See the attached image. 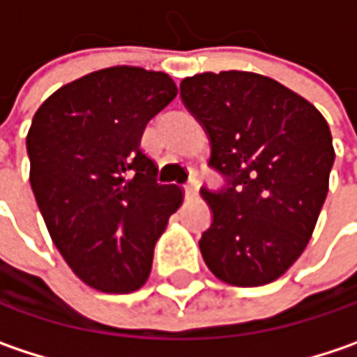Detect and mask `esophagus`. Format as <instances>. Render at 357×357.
<instances>
[{
	"instance_id": "esophagus-1",
	"label": "esophagus",
	"mask_w": 357,
	"mask_h": 357,
	"mask_svg": "<svg viewBox=\"0 0 357 357\" xmlns=\"http://www.w3.org/2000/svg\"><path fill=\"white\" fill-rule=\"evenodd\" d=\"M197 192H199V185H197V181H191L189 185H185V197H187V199H195V197H197Z\"/></svg>"
}]
</instances>
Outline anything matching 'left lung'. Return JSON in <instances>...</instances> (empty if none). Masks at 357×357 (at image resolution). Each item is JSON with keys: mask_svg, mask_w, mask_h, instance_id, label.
<instances>
[{"mask_svg": "<svg viewBox=\"0 0 357 357\" xmlns=\"http://www.w3.org/2000/svg\"><path fill=\"white\" fill-rule=\"evenodd\" d=\"M181 97L209 134V165L227 181L201 189L213 211L199 240L205 264L231 287L274 282L305 252L329 191L335 150L325 117L248 70L187 77Z\"/></svg>", "mask_w": 357, "mask_h": 357, "instance_id": "1", "label": "left lung"}]
</instances>
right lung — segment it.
I'll use <instances>...</instances> for the list:
<instances>
[{"label":"right lung","mask_w":357,"mask_h":357,"mask_svg":"<svg viewBox=\"0 0 357 357\" xmlns=\"http://www.w3.org/2000/svg\"><path fill=\"white\" fill-rule=\"evenodd\" d=\"M160 70L109 66L54 91L26 136L30 185L54 245L95 291L128 294L150 276L154 245L183 203L156 183L146 123L176 97Z\"/></svg>","instance_id":"right-lung-1"}]
</instances>
